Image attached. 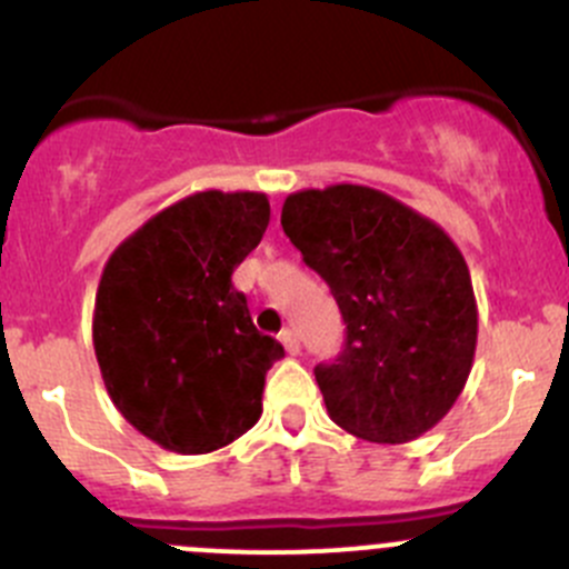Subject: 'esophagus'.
Instances as JSON below:
<instances>
[{
    "instance_id": "1",
    "label": "esophagus",
    "mask_w": 569,
    "mask_h": 569,
    "mask_svg": "<svg viewBox=\"0 0 569 569\" xmlns=\"http://www.w3.org/2000/svg\"><path fill=\"white\" fill-rule=\"evenodd\" d=\"M280 345L286 347V352H289V356H297V352H300V336H297V330H291V328L280 330Z\"/></svg>"
}]
</instances>
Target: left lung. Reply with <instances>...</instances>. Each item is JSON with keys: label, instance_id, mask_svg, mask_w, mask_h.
I'll return each mask as SVG.
<instances>
[{"label": "left lung", "instance_id": "left-lung-1", "mask_svg": "<svg viewBox=\"0 0 569 569\" xmlns=\"http://www.w3.org/2000/svg\"><path fill=\"white\" fill-rule=\"evenodd\" d=\"M283 233L330 286L347 325L333 363H317L330 419L378 445L431 431L470 378L478 308L448 233L369 186L289 194Z\"/></svg>", "mask_w": 569, "mask_h": 569}]
</instances>
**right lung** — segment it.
Listing matches in <instances>:
<instances>
[{
    "instance_id": "add662e5",
    "label": "right lung",
    "mask_w": 569,
    "mask_h": 569,
    "mask_svg": "<svg viewBox=\"0 0 569 569\" xmlns=\"http://www.w3.org/2000/svg\"><path fill=\"white\" fill-rule=\"evenodd\" d=\"M267 224V194L197 191L104 263L93 306L99 372L121 417L163 450L211 453L261 417L263 380L283 347L258 333L230 274Z\"/></svg>"
}]
</instances>
